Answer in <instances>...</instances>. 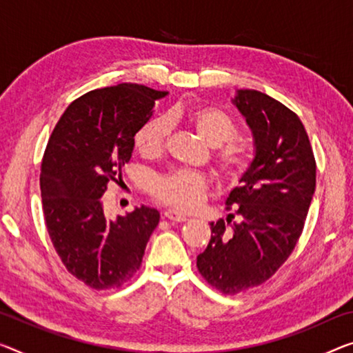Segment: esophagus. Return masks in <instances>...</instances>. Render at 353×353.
<instances>
[{"label":"esophagus","instance_id":"esophagus-1","mask_svg":"<svg viewBox=\"0 0 353 353\" xmlns=\"http://www.w3.org/2000/svg\"><path fill=\"white\" fill-rule=\"evenodd\" d=\"M164 216L169 221H172V222H184V221H188V216L186 214H183V213H180V211H175V210L165 211Z\"/></svg>","mask_w":353,"mask_h":353}]
</instances>
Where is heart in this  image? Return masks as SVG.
Returning <instances> with one entry per match:
<instances>
[{"label":"heart","instance_id":"heart-1","mask_svg":"<svg viewBox=\"0 0 353 353\" xmlns=\"http://www.w3.org/2000/svg\"><path fill=\"white\" fill-rule=\"evenodd\" d=\"M170 118H181L200 139L213 148V161L221 176L238 183L246 176L252 165V150L248 143L235 139L238 126L224 110L210 105H197L173 112ZM169 135V123L164 118L146 121L135 134V148L146 158H154L164 151ZM208 180L202 173L175 170L156 178L151 192L159 202L178 210H191L202 202Z\"/></svg>","mask_w":353,"mask_h":353}]
</instances>
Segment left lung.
<instances>
[{
    "instance_id": "1",
    "label": "left lung",
    "mask_w": 353,
    "mask_h": 353,
    "mask_svg": "<svg viewBox=\"0 0 353 353\" xmlns=\"http://www.w3.org/2000/svg\"><path fill=\"white\" fill-rule=\"evenodd\" d=\"M233 104L251 128L256 158L227 197L230 219L211 222V240L197 256L199 273L224 295L263 284L279 270L316 191V158L296 113L256 90H238Z\"/></svg>"
}]
</instances>
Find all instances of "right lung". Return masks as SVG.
I'll return each instance as SVG.
<instances>
[{
  "label": "right lung",
  "instance_id": "obj_1",
  "mask_svg": "<svg viewBox=\"0 0 353 353\" xmlns=\"http://www.w3.org/2000/svg\"><path fill=\"white\" fill-rule=\"evenodd\" d=\"M167 91L139 83L93 90L59 118L41 162V195L53 248L70 274L91 289L121 287L142 267L159 211L135 208L108 219L102 195L121 183L134 135Z\"/></svg>",
  "mask_w": 353,
  "mask_h": 353
}]
</instances>
